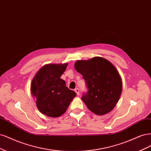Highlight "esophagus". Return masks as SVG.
Returning <instances> with one entry per match:
<instances>
[{
  "label": "esophagus",
  "mask_w": 151,
  "mask_h": 151,
  "mask_svg": "<svg viewBox=\"0 0 151 151\" xmlns=\"http://www.w3.org/2000/svg\"><path fill=\"white\" fill-rule=\"evenodd\" d=\"M75 91L76 92V93L77 95H80V90L78 88H76L75 90Z\"/></svg>",
  "instance_id": "1"
}]
</instances>
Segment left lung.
I'll list each match as a JSON object with an SVG mask.
<instances>
[{
	"mask_svg": "<svg viewBox=\"0 0 151 151\" xmlns=\"http://www.w3.org/2000/svg\"><path fill=\"white\" fill-rule=\"evenodd\" d=\"M75 68L86 82L88 91L83 94L81 99L88 109L98 115L112 110L122 90V81L115 66L107 60L97 56L77 61Z\"/></svg>",
	"mask_w": 151,
	"mask_h": 151,
	"instance_id": "1",
	"label": "left lung"
}]
</instances>
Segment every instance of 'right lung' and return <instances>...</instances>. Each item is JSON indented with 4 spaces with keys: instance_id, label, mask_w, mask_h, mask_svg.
I'll use <instances>...</instances> for the list:
<instances>
[{
    "instance_id": "add662e5",
    "label": "right lung",
    "mask_w": 151,
    "mask_h": 151,
    "mask_svg": "<svg viewBox=\"0 0 151 151\" xmlns=\"http://www.w3.org/2000/svg\"><path fill=\"white\" fill-rule=\"evenodd\" d=\"M67 66L68 63L46 65L32 80L31 91L37 107L42 114L50 117H58L65 113L76 95L60 78Z\"/></svg>"
}]
</instances>
